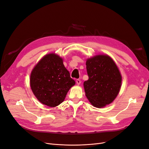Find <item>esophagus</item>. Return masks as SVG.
Segmentation results:
<instances>
[{"mask_svg": "<svg viewBox=\"0 0 149 149\" xmlns=\"http://www.w3.org/2000/svg\"><path fill=\"white\" fill-rule=\"evenodd\" d=\"M76 83H77V84L78 85H79V84H80V83H81V80H79V79H77V80H76Z\"/></svg>", "mask_w": 149, "mask_h": 149, "instance_id": "1", "label": "esophagus"}]
</instances>
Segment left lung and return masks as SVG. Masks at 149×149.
<instances>
[{"label":"left lung","mask_w":149,"mask_h":149,"mask_svg":"<svg viewBox=\"0 0 149 149\" xmlns=\"http://www.w3.org/2000/svg\"><path fill=\"white\" fill-rule=\"evenodd\" d=\"M89 79L84 82L86 96L90 103L101 108L111 103L120 92L122 78L113 60L99 55L86 61Z\"/></svg>","instance_id":"obj_1"}]
</instances>
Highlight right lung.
Returning <instances> with one entry per match:
<instances>
[{"label":"right lung","mask_w":149,"mask_h":149,"mask_svg":"<svg viewBox=\"0 0 149 149\" xmlns=\"http://www.w3.org/2000/svg\"><path fill=\"white\" fill-rule=\"evenodd\" d=\"M75 84L57 55L45 56L34 67L30 76V86L38 100L49 107L64 101L69 89Z\"/></svg>","instance_id":"1"}]
</instances>
